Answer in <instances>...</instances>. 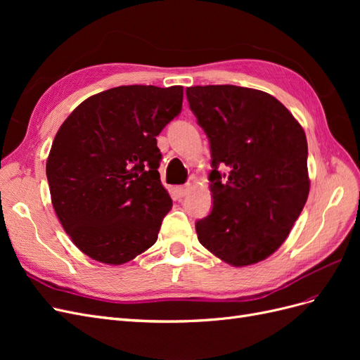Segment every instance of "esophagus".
Segmentation results:
<instances>
[{"instance_id":"1","label":"esophagus","mask_w":360,"mask_h":360,"mask_svg":"<svg viewBox=\"0 0 360 360\" xmlns=\"http://www.w3.org/2000/svg\"><path fill=\"white\" fill-rule=\"evenodd\" d=\"M191 189H192V188H191V184H184V186H179V188H177L179 197H180V198L186 197V195L189 193V191H191Z\"/></svg>"}]
</instances>
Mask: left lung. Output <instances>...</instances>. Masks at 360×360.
Wrapping results in <instances>:
<instances>
[{
	"label": "left lung",
	"instance_id": "1",
	"mask_svg": "<svg viewBox=\"0 0 360 360\" xmlns=\"http://www.w3.org/2000/svg\"><path fill=\"white\" fill-rule=\"evenodd\" d=\"M186 96L213 168V209L195 224L198 240L228 264H255L284 243L308 200L307 135L264 91L197 85Z\"/></svg>",
	"mask_w": 360,
	"mask_h": 360
}]
</instances>
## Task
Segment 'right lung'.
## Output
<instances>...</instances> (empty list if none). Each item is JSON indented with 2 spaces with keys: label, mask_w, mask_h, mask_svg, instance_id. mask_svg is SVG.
<instances>
[{
  "label": "right lung",
  "mask_w": 360,
  "mask_h": 360,
  "mask_svg": "<svg viewBox=\"0 0 360 360\" xmlns=\"http://www.w3.org/2000/svg\"><path fill=\"white\" fill-rule=\"evenodd\" d=\"M181 103V85H122L85 99L58 129L46 160L51 200L85 255L118 266L156 243L172 205L156 136Z\"/></svg>",
  "instance_id": "add662e5"
}]
</instances>
